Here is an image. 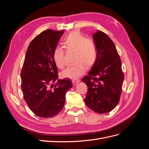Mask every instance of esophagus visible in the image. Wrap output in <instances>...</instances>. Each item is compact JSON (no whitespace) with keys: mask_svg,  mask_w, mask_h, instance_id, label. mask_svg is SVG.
I'll list each match as a JSON object with an SVG mask.
<instances>
[{"mask_svg":"<svg viewBox=\"0 0 149 149\" xmlns=\"http://www.w3.org/2000/svg\"><path fill=\"white\" fill-rule=\"evenodd\" d=\"M80 81L79 79H73L72 81V83H73V85H76L77 83H78Z\"/></svg>","mask_w":149,"mask_h":149,"instance_id":"esophagus-1","label":"esophagus"}]
</instances>
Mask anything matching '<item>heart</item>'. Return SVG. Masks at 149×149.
Masks as SVG:
<instances>
[{
    "label": "heart",
    "instance_id": "obj_1",
    "mask_svg": "<svg viewBox=\"0 0 149 149\" xmlns=\"http://www.w3.org/2000/svg\"><path fill=\"white\" fill-rule=\"evenodd\" d=\"M63 44L68 52H74L73 62L63 71V78L76 79L86 72L88 67L92 66L97 58V48L95 42L91 38H86L79 31H72L65 37ZM64 49L57 47L53 53V60L56 66L63 68L66 65Z\"/></svg>",
    "mask_w": 149,
    "mask_h": 149
}]
</instances>
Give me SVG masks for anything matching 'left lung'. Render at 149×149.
Listing matches in <instances>:
<instances>
[{
	"mask_svg": "<svg viewBox=\"0 0 149 149\" xmlns=\"http://www.w3.org/2000/svg\"><path fill=\"white\" fill-rule=\"evenodd\" d=\"M93 37L97 48V58L88 74L81 79L88 86L84 102L93 111L105 114L119 103L124 76L112 40L100 30Z\"/></svg>",
	"mask_w": 149,
	"mask_h": 149,
	"instance_id": "obj_1",
	"label": "left lung"
}]
</instances>
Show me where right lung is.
Instances as JSON below:
<instances>
[{
	"label": "right lung",
	"mask_w": 149,
	"mask_h": 149,
	"mask_svg": "<svg viewBox=\"0 0 149 149\" xmlns=\"http://www.w3.org/2000/svg\"><path fill=\"white\" fill-rule=\"evenodd\" d=\"M64 31L47 30L30 43L21 71L22 91L30 110L40 118L56 116L65 106L68 79H58L53 53Z\"/></svg>",
	"instance_id": "obj_1"
}]
</instances>
